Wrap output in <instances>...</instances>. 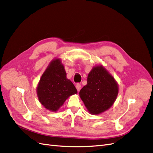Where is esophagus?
Returning a JSON list of instances; mask_svg holds the SVG:
<instances>
[{"label": "esophagus", "instance_id": "esophagus-1", "mask_svg": "<svg viewBox=\"0 0 153 153\" xmlns=\"http://www.w3.org/2000/svg\"><path fill=\"white\" fill-rule=\"evenodd\" d=\"M76 89H77L78 92H79L80 90V89H81V85H80V84H77L76 85Z\"/></svg>", "mask_w": 153, "mask_h": 153}]
</instances>
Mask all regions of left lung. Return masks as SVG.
<instances>
[{
  "label": "left lung",
  "mask_w": 153,
  "mask_h": 153,
  "mask_svg": "<svg viewBox=\"0 0 153 153\" xmlns=\"http://www.w3.org/2000/svg\"><path fill=\"white\" fill-rule=\"evenodd\" d=\"M87 82L79 95L89 113L98 115L108 110L119 92V85L114 77L105 67L98 64L88 74Z\"/></svg>",
  "instance_id": "1"
}]
</instances>
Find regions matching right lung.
I'll use <instances>...</instances> for the list:
<instances>
[{"instance_id":"add662e5","label":"right lung","mask_w":153,"mask_h":153,"mask_svg":"<svg viewBox=\"0 0 153 153\" xmlns=\"http://www.w3.org/2000/svg\"><path fill=\"white\" fill-rule=\"evenodd\" d=\"M36 92L40 103L53 112H57L68 98L77 93L75 85L66 77L61 59L55 58L49 63L40 78Z\"/></svg>"}]
</instances>
